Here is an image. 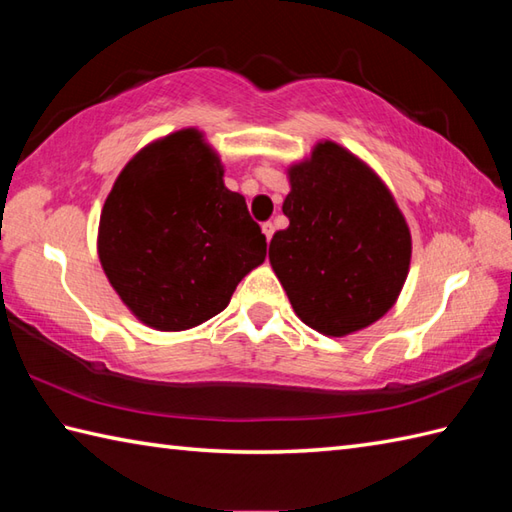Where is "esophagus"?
<instances>
[{"mask_svg": "<svg viewBox=\"0 0 512 512\" xmlns=\"http://www.w3.org/2000/svg\"><path fill=\"white\" fill-rule=\"evenodd\" d=\"M262 231H264L266 239L270 242V237H273V233H275V224H273V222H264V224H262Z\"/></svg>", "mask_w": 512, "mask_h": 512, "instance_id": "esophagus-1", "label": "esophagus"}]
</instances>
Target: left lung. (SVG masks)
<instances>
[{"label": "left lung", "instance_id": "obj_1", "mask_svg": "<svg viewBox=\"0 0 512 512\" xmlns=\"http://www.w3.org/2000/svg\"><path fill=\"white\" fill-rule=\"evenodd\" d=\"M286 231L270 266L297 317L325 336L367 328L394 306L411 259L405 217L376 173L336 143L290 167Z\"/></svg>", "mask_w": 512, "mask_h": 512}]
</instances>
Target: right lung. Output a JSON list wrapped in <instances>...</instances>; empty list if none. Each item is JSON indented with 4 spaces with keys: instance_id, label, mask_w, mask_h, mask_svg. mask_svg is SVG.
I'll return each mask as SVG.
<instances>
[{
    "instance_id": "right-lung-1",
    "label": "right lung",
    "mask_w": 512,
    "mask_h": 512,
    "mask_svg": "<svg viewBox=\"0 0 512 512\" xmlns=\"http://www.w3.org/2000/svg\"><path fill=\"white\" fill-rule=\"evenodd\" d=\"M222 176L202 134L182 129L138 151L107 195L101 264L151 328L178 332L209 321L266 259V235Z\"/></svg>"
}]
</instances>
